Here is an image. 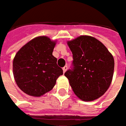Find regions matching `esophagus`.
Returning a JSON list of instances; mask_svg holds the SVG:
<instances>
[{"label":"esophagus","mask_w":126,"mask_h":126,"mask_svg":"<svg viewBox=\"0 0 126 126\" xmlns=\"http://www.w3.org/2000/svg\"><path fill=\"white\" fill-rule=\"evenodd\" d=\"M67 68H68V67H67V66H64L63 68H62V69H63V71H64V73H65L66 71L67 70Z\"/></svg>","instance_id":"1"}]
</instances>
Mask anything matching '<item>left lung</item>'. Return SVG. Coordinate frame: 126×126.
Listing matches in <instances>:
<instances>
[{"label":"left lung","mask_w":126,"mask_h":126,"mask_svg":"<svg viewBox=\"0 0 126 126\" xmlns=\"http://www.w3.org/2000/svg\"><path fill=\"white\" fill-rule=\"evenodd\" d=\"M67 43L72 52L73 62L64 75L74 93L83 101L99 98L109 88L112 80L113 56L93 37L81 36Z\"/></svg>","instance_id":"left-lung-1"}]
</instances>
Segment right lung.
Instances as JSON below:
<instances>
[{"mask_svg":"<svg viewBox=\"0 0 126 126\" xmlns=\"http://www.w3.org/2000/svg\"><path fill=\"white\" fill-rule=\"evenodd\" d=\"M55 43L46 36L32 39L17 52L13 74L18 87L27 94L40 97L53 88L63 74L52 55Z\"/></svg>","mask_w":126,"mask_h":126,"instance_id":"right-lung-1","label":"right lung"}]
</instances>
